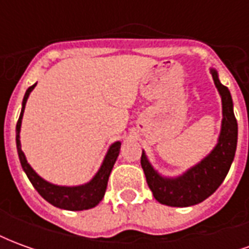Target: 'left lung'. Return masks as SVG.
Returning <instances> with one entry per match:
<instances>
[{
  "label": "left lung",
  "mask_w": 249,
  "mask_h": 249,
  "mask_svg": "<svg viewBox=\"0 0 249 249\" xmlns=\"http://www.w3.org/2000/svg\"><path fill=\"white\" fill-rule=\"evenodd\" d=\"M214 85L221 96L223 120L219 140L213 151L195 167L178 178H164L152 167L145 152L141 155V167L146 183L159 203L169 207H191L204 201L224 181L235 157L237 145V121L228 90L219 80L217 71L211 69Z\"/></svg>",
  "instance_id": "left-lung-1"
}]
</instances>
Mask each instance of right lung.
<instances>
[{
  "mask_svg": "<svg viewBox=\"0 0 249 249\" xmlns=\"http://www.w3.org/2000/svg\"><path fill=\"white\" fill-rule=\"evenodd\" d=\"M36 85L37 84L28 88V90L25 93L24 100H22L21 114H19L17 126H16V142H17V152H18L21 167L24 169V172L26 173L30 183L33 184V187L36 188V191L52 205H54L57 208L66 209V211H84V209L93 208L103 200L104 195H105L109 175L112 172L114 162L119 157L121 142L116 141L109 146L98 172L94 175V178L89 183L77 185V187H61V185L48 183L46 180L40 178L35 172V169L30 167L26 157H25L24 152L21 149V141H19V130H21V123H22L25 105H26L30 92L35 89Z\"/></svg>",
  "mask_w": 249,
  "mask_h": 249,
  "instance_id": "obj_1",
  "label": "right lung"
}]
</instances>
